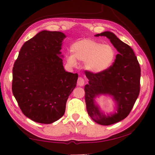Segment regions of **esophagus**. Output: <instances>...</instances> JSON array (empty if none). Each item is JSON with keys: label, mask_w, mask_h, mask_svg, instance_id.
Listing matches in <instances>:
<instances>
[{"label": "esophagus", "mask_w": 155, "mask_h": 155, "mask_svg": "<svg viewBox=\"0 0 155 155\" xmlns=\"http://www.w3.org/2000/svg\"><path fill=\"white\" fill-rule=\"evenodd\" d=\"M84 83H85V81H84L82 77H78L77 81V85L78 86H83Z\"/></svg>", "instance_id": "34e87169"}]
</instances>
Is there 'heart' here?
Listing matches in <instances>:
<instances>
[{"label":"heart","instance_id":"b5f03b06","mask_svg":"<svg viewBox=\"0 0 155 155\" xmlns=\"http://www.w3.org/2000/svg\"><path fill=\"white\" fill-rule=\"evenodd\" d=\"M72 54H68V64L75 65L77 59L84 61L86 70L94 74H100L111 68L115 59V49L108 44H104L91 39H83L71 46Z\"/></svg>","mask_w":155,"mask_h":155}]
</instances>
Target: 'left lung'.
Wrapping results in <instances>:
<instances>
[{
    "mask_svg": "<svg viewBox=\"0 0 155 155\" xmlns=\"http://www.w3.org/2000/svg\"><path fill=\"white\" fill-rule=\"evenodd\" d=\"M104 36L119 52L111 68L100 74H85L89 83L85 86V103L91 118L99 124L108 126L124 120L130 114L140 91L141 69L133 49L110 31L95 35ZM101 95L111 96L116 103L114 114L106 116L95 104Z\"/></svg>",
    "mask_w": 155,
    "mask_h": 155,
    "instance_id": "8db88e82",
    "label": "left lung"
}]
</instances>
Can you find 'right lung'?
Segmentation results:
<instances>
[{
    "instance_id": "add662e5",
    "label": "right lung",
    "mask_w": 155,
    "mask_h": 155,
    "mask_svg": "<svg viewBox=\"0 0 155 155\" xmlns=\"http://www.w3.org/2000/svg\"><path fill=\"white\" fill-rule=\"evenodd\" d=\"M59 31H42L21 48L13 68L12 92L21 111L33 121L51 124L64 115L78 74L66 72L61 57Z\"/></svg>"
}]
</instances>
